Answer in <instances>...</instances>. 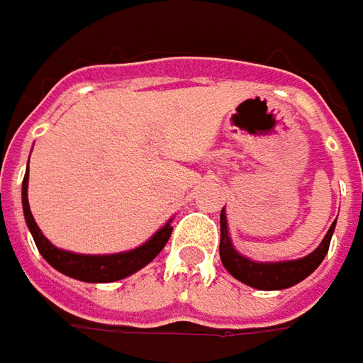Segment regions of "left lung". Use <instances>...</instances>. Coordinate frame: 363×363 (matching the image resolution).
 <instances>
[{"instance_id":"1","label":"left lung","mask_w":363,"mask_h":363,"mask_svg":"<svg viewBox=\"0 0 363 363\" xmlns=\"http://www.w3.org/2000/svg\"><path fill=\"white\" fill-rule=\"evenodd\" d=\"M333 227H335V220L331 223L330 231L323 237L321 245L313 253H309L303 259L281 261V263H255V261H251L247 257L239 255L233 249L229 231H227V217H225V211H220V261H223L225 269L231 273L235 279L247 283V285H251L255 289H263V291L287 289L295 283L303 281L307 275H311L319 267L323 257L328 255Z\"/></svg>"}]
</instances>
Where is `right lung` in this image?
I'll use <instances>...</instances> for the list:
<instances>
[{
  "instance_id": "1",
  "label": "right lung",
  "mask_w": 363,
  "mask_h": 363,
  "mask_svg": "<svg viewBox=\"0 0 363 363\" xmlns=\"http://www.w3.org/2000/svg\"><path fill=\"white\" fill-rule=\"evenodd\" d=\"M21 203H23L26 223H28V227L32 231L35 247L42 253V257L52 267L57 269L60 273L86 283H110L128 277L134 271L148 265L164 249L170 233H172L170 223H167L160 231L152 235V239H148L138 249H132L128 253H118V255H78V253H69V251H62V249L54 247L42 235L40 227L35 225L32 211H30V203H28V172L23 177V184H21Z\"/></svg>"
}]
</instances>
